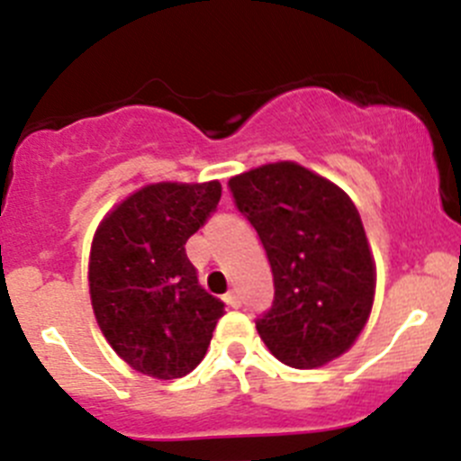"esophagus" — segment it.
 Instances as JSON below:
<instances>
[{"mask_svg": "<svg viewBox=\"0 0 461 461\" xmlns=\"http://www.w3.org/2000/svg\"><path fill=\"white\" fill-rule=\"evenodd\" d=\"M225 301H227V303H230L234 310H239L240 305H243V301H240V296L236 294V292H231V294H227Z\"/></svg>", "mask_w": 461, "mask_h": 461, "instance_id": "esophagus-1", "label": "esophagus"}]
</instances>
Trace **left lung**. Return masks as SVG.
Segmentation results:
<instances>
[{
	"label": "left lung",
	"instance_id": "left-lung-1",
	"mask_svg": "<svg viewBox=\"0 0 461 461\" xmlns=\"http://www.w3.org/2000/svg\"><path fill=\"white\" fill-rule=\"evenodd\" d=\"M227 187L272 267V308L257 319L265 346L301 370L341 357L375 299V260L355 204L296 162L258 167Z\"/></svg>",
	"mask_w": 461,
	"mask_h": 461
}]
</instances>
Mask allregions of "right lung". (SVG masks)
Here are the masks:
<instances>
[{
    "label": "right lung",
    "instance_id": "right-lung-1",
    "mask_svg": "<svg viewBox=\"0 0 461 461\" xmlns=\"http://www.w3.org/2000/svg\"><path fill=\"white\" fill-rule=\"evenodd\" d=\"M218 201L216 180L147 185L97 227L88 265L93 312L111 348L138 373L156 379L192 373L225 314L185 252Z\"/></svg>",
    "mask_w": 461,
    "mask_h": 461
}]
</instances>
